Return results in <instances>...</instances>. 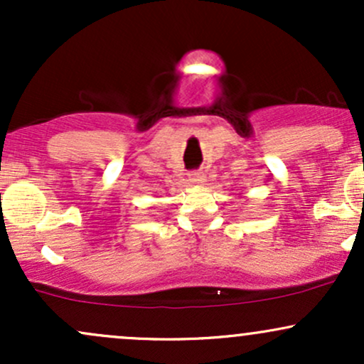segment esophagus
Returning a JSON list of instances; mask_svg holds the SVG:
<instances>
[{"label":"esophagus","mask_w":364,"mask_h":364,"mask_svg":"<svg viewBox=\"0 0 364 364\" xmlns=\"http://www.w3.org/2000/svg\"><path fill=\"white\" fill-rule=\"evenodd\" d=\"M188 181L191 183V185H203L205 183V176H203L202 173H198V171H191L190 174H188Z\"/></svg>","instance_id":"obj_1"}]
</instances>
